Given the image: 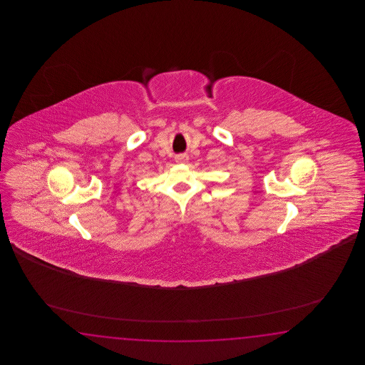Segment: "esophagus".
I'll return each mask as SVG.
<instances>
[{"instance_id": "1", "label": "esophagus", "mask_w": 365, "mask_h": 365, "mask_svg": "<svg viewBox=\"0 0 365 365\" xmlns=\"http://www.w3.org/2000/svg\"><path fill=\"white\" fill-rule=\"evenodd\" d=\"M175 160H176V163H186L187 162V156L184 155V154L176 155L175 156Z\"/></svg>"}]
</instances>
